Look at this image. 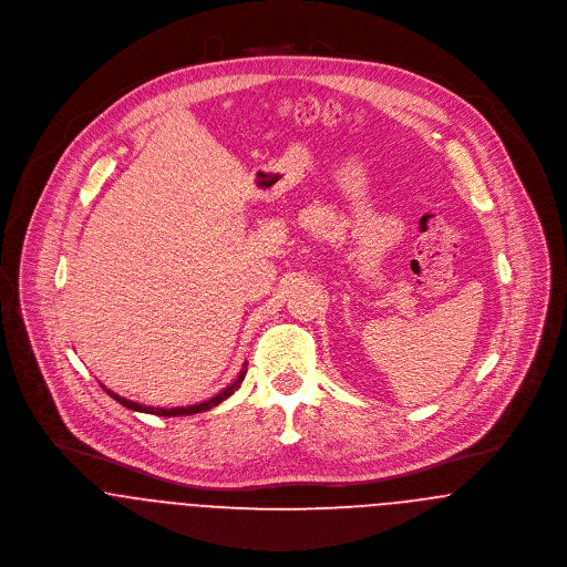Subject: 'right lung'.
<instances>
[{"instance_id": "right-lung-1", "label": "right lung", "mask_w": 567, "mask_h": 567, "mask_svg": "<svg viewBox=\"0 0 567 567\" xmlns=\"http://www.w3.org/2000/svg\"><path fill=\"white\" fill-rule=\"evenodd\" d=\"M244 378H246V370H241V374L237 377V380H235L233 384H228L224 391H219L217 395H213V398H208V400H204V402H199V404H190V406H176V409L145 406V404L132 402V400H126V398H122V395L113 393V391H111V389H106L104 384H100V386H102V389H106V393H109L113 400H117L120 404H124L126 409H132V411H138V413H152V415H161V417H178V415H193V413H202V411H208V409L217 406L219 402H224L226 398H230V395H233V393H235V391L241 386Z\"/></svg>"}]
</instances>
